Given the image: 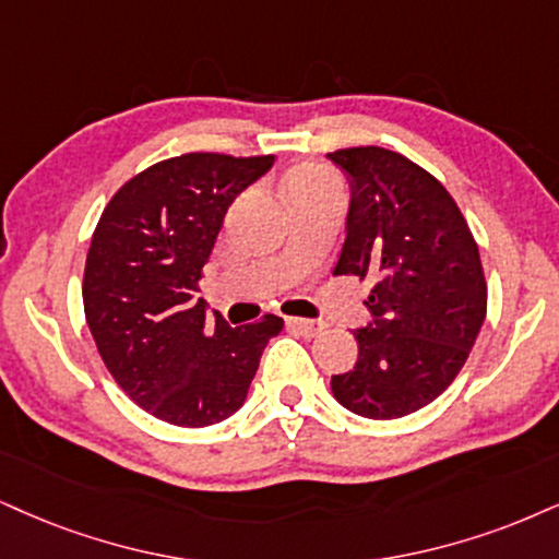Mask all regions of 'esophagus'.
<instances>
[{"mask_svg":"<svg viewBox=\"0 0 559 559\" xmlns=\"http://www.w3.org/2000/svg\"><path fill=\"white\" fill-rule=\"evenodd\" d=\"M287 326L295 329V332L302 336H308V340H313V336H319L323 332V323L311 319H287Z\"/></svg>","mask_w":559,"mask_h":559,"instance_id":"34e87169","label":"esophagus"}]
</instances>
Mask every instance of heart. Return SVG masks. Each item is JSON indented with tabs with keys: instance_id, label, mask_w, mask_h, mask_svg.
<instances>
[{
	"instance_id": "1",
	"label": "heart",
	"mask_w": 559,
	"mask_h": 559,
	"mask_svg": "<svg viewBox=\"0 0 559 559\" xmlns=\"http://www.w3.org/2000/svg\"><path fill=\"white\" fill-rule=\"evenodd\" d=\"M321 181H329L326 174H323L321 168H300L295 170L290 176V181H287V191L295 189V186H311V183H321Z\"/></svg>"
}]
</instances>
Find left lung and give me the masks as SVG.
Wrapping results in <instances>:
<instances>
[{
  "label": "left lung",
  "instance_id": "1",
  "mask_svg": "<svg viewBox=\"0 0 559 559\" xmlns=\"http://www.w3.org/2000/svg\"><path fill=\"white\" fill-rule=\"evenodd\" d=\"M349 186L334 274L376 282L355 329L357 362L332 376L344 409L396 419L438 399L464 368L487 313L479 248L438 178L383 147L326 155Z\"/></svg>",
  "mask_w": 559,
  "mask_h": 559
}]
</instances>
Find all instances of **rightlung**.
<instances>
[{"label":"right lung","instance_id":"1","mask_svg":"<svg viewBox=\"0 0 559 559\" xmlns=\"http://www.w3.org/2000/svg\"><path fill=\"white\" fill-rule=\"evenodd\" d=\"M274 157L189 153L142 170L103 210L82 302L95 347L144 412L178 427L223 423L243 406L280 316L227 326L197 298L227 206Z\"/></svg>","mask_w":559,"mask_h":559}]
</instances>
